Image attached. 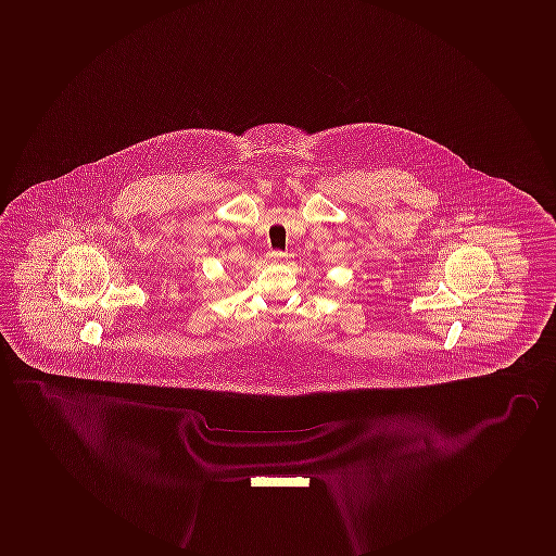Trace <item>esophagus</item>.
I'll return each instance as SVG.
<instances>
[{
  "instance_id": "obj_1",
  "label": "esophagus",
  "mask_w": 556,
  "mask_h": 556,
  "mask_svg": "<svg viewBox=\"0 0 556 556\" xmlns=\"http://www.w3.org/2000/svg\"><path fill=\"white\" fill-rule=\"evenodd\" d=\"M282 256H285V253H282V251H279V250L268 251V258L274 260V262H277V260L282 258Z\"/></svg>"
}]
</instances>
